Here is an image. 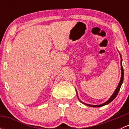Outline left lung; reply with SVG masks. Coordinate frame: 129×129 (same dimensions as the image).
Instances as JSON below:
<instances>
[{
    "label": "left lung",
    "mask_w": 129,
    "mask_h": 129,
    "mask_svg": "<svg viewBox=\"0 0 129 129\" xmlns=\"http://www.w3.org/2000/svg\"><path fill=\"white\" fill-rule=\"evenodd\" d=\"M120 66H121V71H122V72H121V79H120V82H119V85H118L117 87V89H115V92H114V93H113L112 95L111 96V97H110V98L108 100L107 102H105V103L102 104H101V105H93L87 104H85V103H83V104H84L85 105H87V106L92 107H100L104 106V105H105L108 104L110 103V102H111L113 100H114V99H115V97H117V95H118V93H119V90H120V87H121V85H122V82H123V67H122V59H121V60H120ZM80 102H81V101H80Z\"/></svg>",
    "instance_id": "obj_1"
}]
</instances>
